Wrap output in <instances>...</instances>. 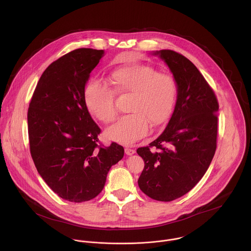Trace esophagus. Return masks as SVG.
Returning a JSON list of instances; mask_svg holds the SVG:
<instances>
[{"label":"esophagus","mask_w":251,"mask_h":251,"mask_svg":"<svg viewBox=\"0 0 251 251\" xmlns=\"http://www.w3.org/2000/svg\"><path fill=\"white\" fill-rule=\"evenodd\" d=\"M125 151H126V153L127 155H131V154H133V153L135 152V151H134L133 149H130V148H126V149H125Z\"/></svg>","instance_id":"obj_1"}]
</instances>
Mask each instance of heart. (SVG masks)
I'll use <instances>...</instances> for the list:
<instances>
[{"mask_svg":"<svg viewBox=\"0 0 251 251\" xmlns=\"http://www.w3.org/2000/svg\"><path fill=\"white\" fill-rule=\"evenodd\" d=\"M109 81L117 95H130L126 111L106 130L109 139L130 145L148 132V123L159 126L170 117L178 86L166 72H157L144 64H126L110 73ZM113 91L99 81H91L85 88L84 100L89 112L103 124L112 123L117 115Z\"/></svg>","mask_w":251,"mask_h":251,"instance_id":"obj_1","label":"heart"}]
</instances>
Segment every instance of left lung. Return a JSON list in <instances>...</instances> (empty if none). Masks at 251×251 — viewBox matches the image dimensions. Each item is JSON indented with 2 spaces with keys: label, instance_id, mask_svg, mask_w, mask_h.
I'll list each match as a JSON object with an SVG mask.
<instances>
[{
  "label": "left lung",
  "instance_id": "1",
  "mask_svg": "<svg viewBox=\"0 0 251 251\" xmlns=\"http://www.w3.org/2000/svg\"><path fill=\"white\" fill-rule=\"evenodd\" d=\"M158 55L177 82L178 95L164 131L137 149L145 162L138 185L151 199L170 202L191 190L208 170L216 150L218 102L197 68L173 50Z\"/></svg>",
  "mask_w": 251,
  "mask_h": 251
}]
</instances>
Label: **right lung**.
I'll use <instances>...</instances> for the list:
<instances>
[{
  "label": "right lung",
  "instance_id": "1",
  "mask_svg": "<svg viewBox=\"0 0 251 251\" xmlns=\"http://www.w3.org/2000/svg\"><path fill=\"white\" fill-rule=\"evenodd\" d=\"M103 50L79 48L40 76L28 110L30 151L36 170L61 198L81 203L97 197L125 150L99 145L100 128L85 104V85Z\"/></svg>",
  "mask_w": 251,
  "mask_h": 251
}]
</instances>
